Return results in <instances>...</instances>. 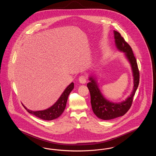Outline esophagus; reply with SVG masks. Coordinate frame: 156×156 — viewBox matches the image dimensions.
I'll use <instances>...</instances> for the list:
<instances>
[{
    "label": "esophagus",
    "mask_w": 156,
    "mask_h": 156,
    "mask_svg": "<svg viewBox=\"0 0 156 156\" xmlns=\"http://www.w3.org/2000/svg\"><path fill=\"white\" fill-rule=\"evenodd\" d=\"M79 81H80V83L84 84V83H85L87 82V76L85 75H81L79 78Z\"/></svg>",
    "instance_id": "1"
}]
</instances>
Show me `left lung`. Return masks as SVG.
I'll list each match as a JSON object with an SVG mask.
<instances>
[{
    "label": "left lung",
    "instance_id": "obj_1",
    "mask_svg": "<svg viewBox=\"0 0 156 156\" xmlns=\"http://www.w3.org/2000/svg\"><path fill=\"white\" fill-rule=\"evenodd\" d=\"M115 44L120 51L125 53L127 59L129 61L133 76V90L131 95L125 101L119 103H113L104 98L98 88L95 78L89 77V83L87 87L90 95V103L94 113L98 118L102 120H111L123 116L130 108L134 95L139 86L140 74L137 64V61L134 56L131 47L122 37L119 32L113 31Z\"/></svg>",
    "mask_w": 156,
    "mask_h": 156
}]
</instances>
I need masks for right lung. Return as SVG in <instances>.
Listing matches in <instances>:
<instances>
[{
	"mask_svg": "<svg viewBox=\"0 0 156 156\" xmlns=\"http://www.w3.org/2000/svg\"><path fill=\"white\" fill-rule=\"evenodd\" d=\"M74 83H71L62 92V95L60 96L57 101L50 108L45 110L33 111L28 109L22 104L23 106L29 113L40 119H43L45 120H51L57 119L60 116L61 114L63 113V112L64 111L67 104L68 97L70 92L72 91V90L74 89Z\"/></svg>",
	"mask_w": 156,
	"mask_h": 156,
	"instance_id": "obj_1",
	"label": "right lung"
}]
</instances>
